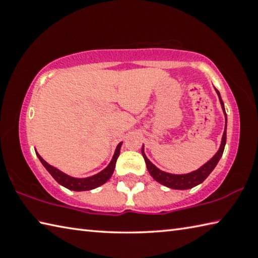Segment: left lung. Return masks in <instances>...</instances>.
<instances>
[{
  "label": "left lung",
  "mask_w": 258,
  "mask_h": 258,
  "mask_svg": "<svg viewBox=\"0 0 258 258\" xmlns=\"http://www.w3.org/2000/svg\"><path fill=\"white\" fill-rule=\"evenodd\" d=\"M215 91L218 95V99H220L221 106H222V109H223V112L225 116L224 133H223V137H222L220 149H218L216 154L214 155L206 164H204L202 167L197 169V171H194V172L187 173V174H171V173H166L164 171H160L159 168H157L156 166L147 158V156L145 154V146H142V156L146 160L148 171H149L150 175L154 177L157 182H159L160 184H163L167 187H171V189H175V190L191 189V187L198 185V184H200V183H203L205 180H206L209 174L213 172V169L216 167L217 163L220 161L222 155H223L224 147L226 143V121H228V119H226L225 108H224V103L221 99V94L216 89H215Z\"/></svg>",
  "instance_id": "obj_1"
}]
</instances>
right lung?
<instances>
[{
  "label": "right lung",
  "mask_w": 258,
  "mask_h": 258,
  "mask_svg": "<svg viewBox=\"0 0 258 258\" xmlns=\"http://www.w3.org/2000/svg\"><path fill=\"white\" fill-rule=\"evenodd\" d=\"M121 143L123 142H120L119 145L117 146L111 161L109 163L107 167L103 169V171H101L98 174H95V175L84 177V178H77V177H73L71 175H67V174H64L63 172L59 171L58 168H55V167H53V166H51L50 164H47L46 161L37 154V152H36V155L38 157V159L41 160L42 165L46 168V171L51 174L52 177H53L54 180L59 183V184H61L64 187H67V189H69V190H73V191H87V190L95 189V187L104 184V183H106L109 178L111 177L113 169H115L117 158H118V156H119Z\"/></svg>",
  "instance_id": "right-lung-1"
}]
</instances>
